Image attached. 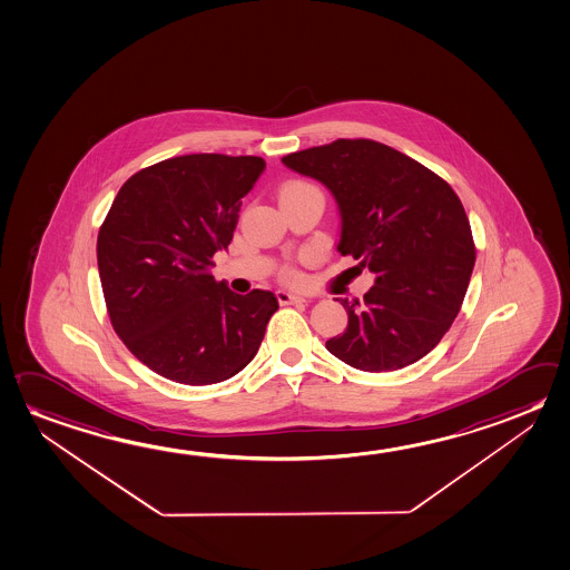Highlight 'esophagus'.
Listing matches in <instances>:
<instances>
[{
  "instance_id": "34e87169",
  "label": "esophagus",
  "mask_w": 570,
  "mask_h": 570,
  "mask_svg": "<svg viewBox=\"0 0 570 570\" xmlns=\"http://www.w3.org/2000/svg\"><path fill=\"white\" fill-rule=\"evenodd\" d=\"M277 298L281 305H298V303H307V298L298 293H291V291H277Z\"/></svg>"
}]
</instances>
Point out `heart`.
Segmentation results:
<instances>
[{
	"mask_svg": "<svg viewBox=\"0 0 570 570\" xmlns=\"http://www.w3.org/2000/svg\"><path fill=\"white\" fill-rule=\"evenodd\" d=\"M301 188H307V184H303V181H293V184H287V186H285L281 191L301 190ZM291 277H293V275H291Z\"/></svg>",
	"mask_w": 570,
	"mask_h": 570,
	"instance_id": "b5f03b06",
	"label": "heart"
}]
</instances>
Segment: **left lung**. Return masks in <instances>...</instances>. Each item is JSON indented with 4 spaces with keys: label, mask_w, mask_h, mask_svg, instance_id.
<instances>
[{
    "label": "left lung",
    "mask_w": 570,
    "mask_h": 570,
    "mask_svg": "<svg viewBox=\"0 0 570 570\" xmlns=\"http://www.w3.org/2000/svg\"><path fill=\"white\" fill-rule=\"evenodd\" d=\"M281 163L331 191L341 216L336 252L374 275L364 301H341L348 325L326 341V351L366 372L420 361L460 313L475 263L455 191L406 154L364 138H341Z\"/></svg>",
    "instance_id": "obj_1"
}]
</instances>
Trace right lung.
Listing matches in <instances>:
<instances>
[{
	"instance_id": "add662e5",
	"label": "right lung",
	"mask_w": 570,
	"mask_h": 570,
	"mask_svg": "<svg viewBox=\"0 0 570 570\" xmlns=\"http://www.w3.org/2000/svg\"><path fill=\"white\" fill-rule=\"evenodd\" d=\"M263 170L257 156H178L128 178L110 206L97 239L110 323L164 379L216 384L259 351L277 297L237 295L208 269L227 252L242 198Z\"/></svg>"
}]
</instances>
